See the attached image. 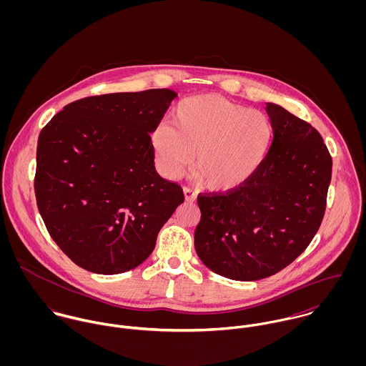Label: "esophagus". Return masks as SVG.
Masks as SVG:
<instances>
[{
	"label": "esophagus",
	"mask_w": 366,
	"mask_h": 366,
	"mask_svg": "<svg viewBox=\"0 0 366 366\" xmlns=\"http://www.w3.org/2000/svg\"><path fill=\"white\" fill-rule=\"evenodd\" d=\"M183 193H184L186 202H196L197 193H196L194 190H192V189H189V187H184V189H183Z\"/></svg>",
	"instance_id": "esophagus-1"
}]
</instances>
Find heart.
I'll use <instances>...</instances> for the list:
<instances>
[{
  "mask_svg": "<svg viewBox=\"0 0 366 366\" xmlns=\"http://www.w3.org/2000/svg\"><path fill=\"white\" fill-rule=\"evenodd\" d=\"M172 122H160L151 135L159 172L177 177L193 154V176L209 189L232 190L261 167L273 139L270 118L219 96L182 100Z\"/></svg>",
  "mask_w": 366,
  "mask_h": 366,
  "instance_id": "1",
  "label": "heart"
}]
</instances>
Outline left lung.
Listing matches in <instances>:
<instances>
[{
    "label": "left lung",
    "mask_w": 366,
    "mask_h": 366,
    "mask_svg": "<svg viewBox=\"0 0 366 366\" xmlns=\"http://www.w3.org/2000/svg\"><path fill=\"white\" fill-rule=\"evenodd\" d=\"M273 141L258 172L225 193L199 194L194 248L202 262L232 280L280 272L312 242L327 206L332 159L309 122L266 104Z\"/></svg>",
    "instance_id": "obj_1"
}]
</instances>
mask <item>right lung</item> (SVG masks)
<instances>
[{
	"mask_svg": "<svg viewBox=\"0 0 366 366\" xmlns=\"http://www.w3.org/2000/svg\"><path fill=\"white\" fill-rule=\"evenodd\" d=\"M176 96L152 89L81 99L41 131L38 209L53 241L80 267L117 274L139 266L184 202L182 187L157 174L151 144Z\"/></svg>",
	"mask_w": 366,
	"mask_h": 366,
	"instance_id": "add662e5",
	"label": "right lung"
}]
</instances>
